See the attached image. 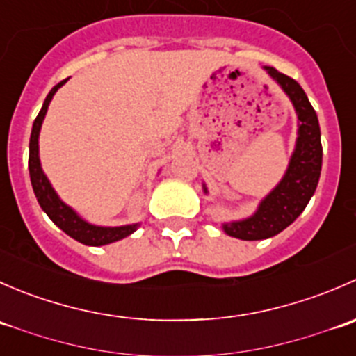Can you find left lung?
<instances>
[{
  "label": "left lung",
  "instance_id": "8db88e82",
  "mask_svg": "<svg viewBox=\"0 0 356 356\" xmlns=\"http://www.w3.org/2000/svg\"><path fill=\"white\" fill-rule=\"evenodd\" d=\"M264 70L277 82L293 103L298 117V138L284 175L279 184L258 203L254 213L241 220L222 224V231L225 234L243 241L272 238L293 224L314 196L322 168L318 118L303 88L274 67H264ZM203 191L208 195L207 184H203Z\"/></svg>",
  "mask_w": 356,
  "mask_h": 356
}]
</instances>
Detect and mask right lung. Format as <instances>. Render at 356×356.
<instances>
[{"mask_svg": "<svg viewBox=\"0 0 356 356\" xmlns=\"http://www.w3.org/2000/svg\"><path fill=\"white\" fill-rule=\"evenodd\" d=\"M68 81H62L60 84H56L55 88L49 91V95L46 96L44 103H42V108L39 111V115L35 117L34 125H32L31 132V141H29V174H31V182L32 189H34V195L38 198V203L41 204L42 211L55 222V225H58L65 234L74 238L75 241L82 243V245L88 246H105L110 243L120 241V239L127 238L132 232L138 231V227L141 224L136 222V224H127V225H117V227H105V225H95L91 222L84 220L77 211L74 210L58 196V193L55 191V188L51 186L49 179L46 177L44 170L41 167V160H39V132H41L42 120L46 117V111H48L49 103H51L55 92L62 88L63 84Z\"/></svg>", "mask_w": 356, "mask_h": 356, "instance_id": "add662e5", "label": "right lung"}]
</instances>
